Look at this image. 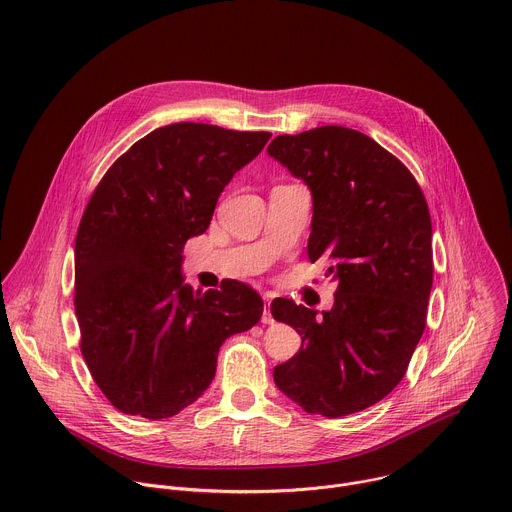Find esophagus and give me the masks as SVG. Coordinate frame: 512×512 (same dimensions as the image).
Segmentation results:
<instances>
[{
	"label": "esophagus",
	"instance_id": "1",
	"mask_svg": "<svg viewBox=\"0 0 512 512\" xmlns=\"http://www.w3.org/2000/svg\"><path fill=\"white\" fill-rule=\"evenodd\" d=\"M263 300H265V310H263L261 322H263V324H273V316H271V310H269V304H271V296H269V294H265V296H263Z\"/></svg>",
	"mask_w": 512,
	"mask_h": 512
}]
</instances>
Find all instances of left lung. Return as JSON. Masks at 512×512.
Here are the masks:
<instances>
[{
    "instance_id": "left-lung-1",
    "label": "left lung",
    "mask_w": 512,
    "mask_h": 512,
    "mask_svg": "<svg viewBox=\"0 0 512 512\" xmlns=\"http://www.w3.org/2000/svg\"><path fill=\"white\" fill-rule=\"evenodd\" d=\"M267 154L308 184V257L330 261L338 281L322 318L291 300L271 304L273 318L302 336V348L277 364L273 381L306 413L362 411L401 383L425 330L433 283L425 196L393 154L356 129L277 135Z\"/></svg>"
}]
</instances>
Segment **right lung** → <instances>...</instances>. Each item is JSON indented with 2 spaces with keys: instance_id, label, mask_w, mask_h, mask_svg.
Returning <instances> with one entry per match:
<instances>
[{
  "instance_id": "1",
  "label": "right lung",
  "mask_w": 512,
  "mask_h": 512,
  "mask_svg": "<svg viewBox=\"0 0 512 512\" xmlns=\"http://www.w3.org/2000/svg\"><path fill=\"white\" fill-rule=\"evenodd\" d=\"M269 137L172 123L135 141L95 188L75 241V314L87 367L121 413H180L212 383L223 342L261 320L253 287L233 279L202 294L180 267Z\"/></svg>"
}]
</instances>
